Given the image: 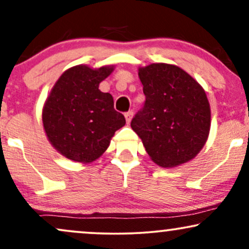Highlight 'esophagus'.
<instances>
[{"label":"esophagus","mask_w":249,"mask_h":249,"mask_svg":"<svg viewBox=\"0 0 249 249\" xmlns=\"http://www.w3.org/2000/svg\"><path fill=\"white\" fill-rule=\"evenodd\" d=\"M132 117H133V112H132V111H128V112L125 113V119H126L127 124L131 122V119H132Z\"/></svg>","instance_id":"34e87169"}]
</instances>
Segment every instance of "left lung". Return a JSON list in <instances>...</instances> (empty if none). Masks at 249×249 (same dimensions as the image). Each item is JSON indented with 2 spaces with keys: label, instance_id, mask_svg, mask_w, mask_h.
I'll use <instances>...</instances> for the list:
<instances>
[{
  "label": "left lung",
  "instance_id": "8db88e82",
  "mask_svg": "<svg viewBox=\"0 0 249 249\" xmlns=\"http://www.w3.org/2000/svg\"><path fill=\"white\" fill-rule=\"evenodd\" d=\"M144 107L131 127L161 167L190 161L206 144L211 108L204 89L179 67L153 63L139 68Z\"/></svg>",
  "mask_w": 249,
  "mask_h": 249
}]
</instances>
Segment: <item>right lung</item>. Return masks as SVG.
I'll return each mask as SVG.
<instances>
[{"label": "right lung", "instance_id": "1", "mask_svg": "<svg viewBox=\"0 0 249 249\" xmlns=\"http://www.w3.org/2000/svg\"><path fill=\"white\" fill-rule=\"evenodd\" d=\"M113 67L91 69L76 65L63 72L45 101L43 126L53 147L65 158L78 162L96 160L107 151L125 118L113 107L110 93L99 83Z\"/></svg>", "mask_w": 249, "mask_h": 249}]
</instances>
